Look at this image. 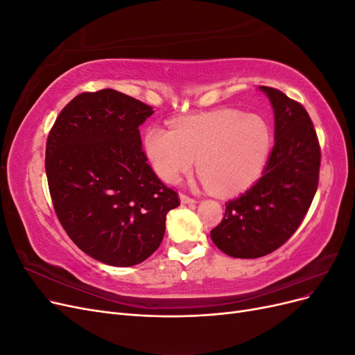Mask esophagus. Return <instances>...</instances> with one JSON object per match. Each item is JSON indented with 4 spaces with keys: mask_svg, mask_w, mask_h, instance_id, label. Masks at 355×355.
<instances>
[{
    "mask_svg": "<svg viewBox=\"0 0 355 355\" xmlns=\"http://www.w3.org/2000/svg\"><path fill=\"white\" fill-rule=\"evenodd\" d=\"M179 198H180V202H182V204H194V202H197L194 198H191V197H188V196H185V194H180Z\"/></svg>",
    "mask_w": 355,
    "mask_h": 355,
    "instance_id": "obj_1",
    "label": "esophagus"
}]
</instances>
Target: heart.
<instances>
[{
	"instance_id": "b5f03b06",
	"label": "heart",
	"mask_w": 355,
	"mask_h": 355,
	"mask_svg": "<svg viewBox=\"0 0 355 355\" xmlns=\"http://www.w3.org/2000/svg\"><path fill=\"white\" fill-rule=\"evenodd\" d=\"M272 145L271 128L261 115L218 110L178 120L171 130L148 127L145 154L159 179L178 184L197 159V170L214 192L239 194L261 176Z\"/></svg>"
}]
</instances>
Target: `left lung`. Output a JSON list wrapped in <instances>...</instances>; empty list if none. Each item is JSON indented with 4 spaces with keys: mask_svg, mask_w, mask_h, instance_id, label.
<instances>
[{
    "mask_svg": "<svg viewBox=\"0 0 355 355\" xmlns=\"http://www.w3.org/2000/svg\"><path fill=\"white\" fill-rule=\"evenodd\" d=\"M274 110V148L262 176L225 202V216L210 237L218 249L256 259L282 247L299 228L318 187L320 145L313 121L296 101L261 85Z\"/></svg>",
    "mask_w": 355,
    "mask_h": 355,
    "instance_id": "1",
    "label": "left lung"
}]
</instances>
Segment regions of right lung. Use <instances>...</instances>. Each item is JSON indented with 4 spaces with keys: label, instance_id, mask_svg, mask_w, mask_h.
I'll list each match as a JSON object with an SVG mask.
<instances>
[{
    "label": "right lung",
    "instance_id": "obj_1",
    "mask_svg": "<svg viewBox=\"0 0 355 355\" xmlns=\"http://www.w3.org/2000/svg\"><path fill=\"white\" fill-rule=\"evenodd\" d=\"M154 114L112 89L81 93L56 118L46 146L53 206L69 239L93 259L133 266L163 241L178 194L146 163L139 125Z\"/></svg>",
    "mask_w": 355,
    "mask_h": 355
}]
</instances>
